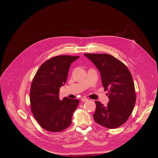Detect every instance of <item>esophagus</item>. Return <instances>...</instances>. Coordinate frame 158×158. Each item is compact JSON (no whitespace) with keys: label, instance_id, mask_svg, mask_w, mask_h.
<instances>
[{"label":"esophagus","instance_id":"1","mask_svg":"<svg viewBox=\"0 0 158 158\" xmlns=\"http://www.w3.org/2000/svg\"><path fill=\"white\" fill-rule=\"evenodd\" d=\"M87 101H88V99L86 98L85 97H83L81 98V101H82V102H86Z\"/></svg>","mask_w":158,"mask_h":158}]
</instances>
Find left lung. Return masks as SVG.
<instances>
[{"label":"left lung","instance_id":"8db88e82","mask_svg":"<svg viewBox=\"0 0 158 158\" xmlns=\"http://www.w3.org/2000/svg\"><path fill=\"white\" fill-rule=\"evenodd\" d=\"M99 70L104 91L109 101L104 106L96 101V108L93 114L98 124L114 129L124 124L132 113L136 103V93L131 73L120 60L107 54H85Z\"/></svg>","mask_w":158,"mask_h":158}]
</instances>
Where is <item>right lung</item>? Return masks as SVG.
<instances>
[{"label": "right lung", "mask_w": 158, "mask_h": 158, "mask_svg": "<svg viewBox=\"0 0 158 158\" xmlns=\"http://www.w3.org/2000/svg\"><path fill=\"white\" fill-rule=\"evenodd\" d=\"M79 56H59L43 63L32 81L31 107L39 125L50 132H60L71 124L79 100L59 99V90L65 83L71 64Z\"/></svg>", "instance_id": "add662e5"}]
</instances>
